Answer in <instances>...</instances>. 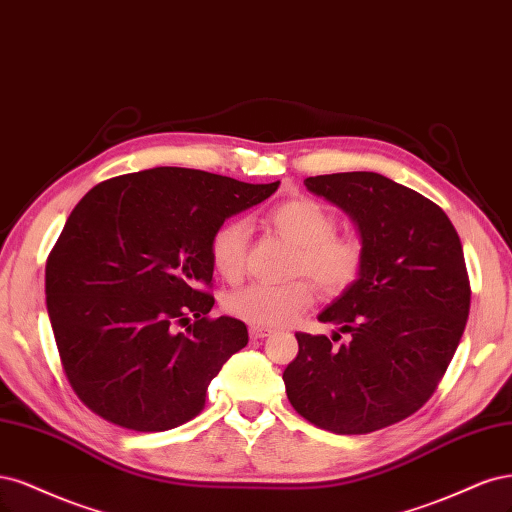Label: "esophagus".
Here are the masks:
<instances>
[{"label":"esophagus","mask_w":512,"mask_h":512,"mask_svg":"<svg viewBox=\"0 0 512 512\" xmlns=\"http://www.w3.org/2000/svg\"><path fill=\"white\" fill-rule=\"evenodd\" d=\"M270 334H272L270 327H259V325H253V327H251V338H253V340L268 338Z\"/></svg>","instance_id":"esophagus-1"}]
</instances>
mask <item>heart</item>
Instances as JSON below:
<instances>
[{"label": "heart", "instance_id": "obj_1", "mask_svg": "<svg viewBox=\"0 0 512 512\" xmlns=\"http://www.w3.org/2000/svg\"><path fill=\"white\" fill-rule=\"evenodd\" d=\"M278 234L298 244L293 274H310L325 293H340L357 278L364 246L355 236H338L336 219L325 206L308 197L278 204L268 214ZM249 227L229 219L210 236V261L225 280H238L244 270ZM312 280L302 276L285 285L251 283L229 291L223 300L229 315L259 327H280L298 319L315 304Z\"/></svg>", "mask_w": 512, "mask_h": 512}]
</instances>
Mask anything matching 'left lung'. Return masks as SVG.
Here are the masks:
<instances>
[{
    "label": "left lung",
    "mask_w": 512,
    "mask_h": 512,
    "mask_svg": "<svg viewBox=\"0 0 512 512\" xmlns=\"http://www.w3.org/2000/svg\"><path fill=\"white\" fill-rule=\"evenodd\" d=\"M304 185L349 214L364 263L319 312L349 344L336 349V338L295 334L300 353L283 372L287 398L321 430H383L430 400L457 351L470 312L464 249L440 206L383 174L310 176Z\"/></svg>",
    "instance_id": "8db88e82"
}]
</instances>
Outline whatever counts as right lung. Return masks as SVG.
Masks as SVG:
<instances>
[{"label":"right lung","mask_w":512,"mask_h":512,"mask_svg":"<svg viewBox=\"0 0 512 512\" xmlns=\"http://www.w3.org/2000/svg\"><path fill=\"white\" fill-rule=\"evenodd\" d=\"M189 168L95 185L46 261V308L63 370L95 415L166 432L204 408L206 389L244 349L238 319H208L210 236L278 189ZM196 321L188 334L176 322Z\"/></svg>","instance_id":"add662e5"}]
</instances>
